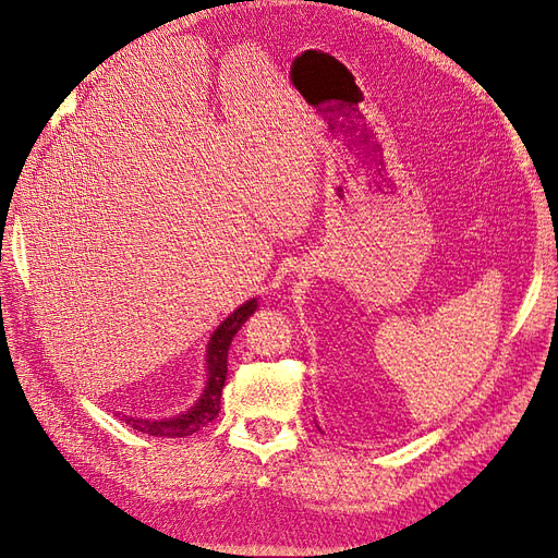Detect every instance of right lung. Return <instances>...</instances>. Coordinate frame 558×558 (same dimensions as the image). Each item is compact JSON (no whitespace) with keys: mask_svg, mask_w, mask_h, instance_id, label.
I'll return each instance as SVG.
<instances>
[{"mask_svg":"<svg viewBox=\"0 0 558 558\" xmlns=\"http://www.w3.org/2000/svg\"><path fill=\"white\" fill-rule=\"evenodd\" d=\"M258 310V300L253 298L244 302L242 307L234 310L221 326H218L211 335V340L207 344V386L197 402L189 412L170 416V418H140V416H125L118 412L116 416H121L128 426L134 430L154 435V437H185L193 435L199 428H205L209 421L218 416V410H221V393L226 386V375H228V349L232 337L238 335V330L244 326V320Z\"/></svg>","mask_w":558,"mask_h":558,"instance_id":"obj_1","label":"right lung"}]
</instances>
